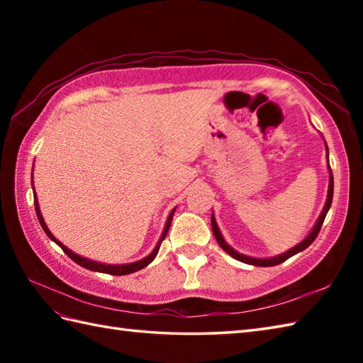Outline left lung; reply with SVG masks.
Listing matches in <instances>:
<instances>
[{"instance_id":"8db88e82","label":"left lung","mask_w":363,"mask_h":363,"mask_svg":"<svg viewBox=\"0 0 363 363\" xmlns=\"http://www.w3.org/2000/svg\"><path fill=\"white\" fill-rule=\"evenodd\" d=\"M325 145H326V142H325ZM326 162H328V169H329V187H328L326 203H325V207H323V211H321V213H320V217H318L317 223H315L312 230H311L309 234H307V237L304 238V240H301L298 245L293 246V248L287 250V251L282 252V254H277V256H273V257L262 259V257L246 256V254H242V252L235 251V250L233 248V246H229V245L226 243V240H225V238H223V235H221V233H220L218 225H217V220H215V215L212 213V218H211V223H212V233H213L215 238H217L218 245L229 254L230 257L240 260V262H243V264L256 265V267H274V265H279V264H282V262L290 259L291 256H295V254H298V252H301V251H304V250L307 248V246L312 245V242L315 240V238H317V235H318V233H320V229H321L323 221H325L326 215H328V211L330 209V204H333V196H334V176H333V169H330V165H329V148H328V145H326Z\"/></svg>"}]
</instances>
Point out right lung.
Returning <instances> with one entry per match:
<instances>
[{"label": "right lung", "instance_id": "obj_1", "mask_svg": "<svg viewBox=\"0 0 363 363\" xmlns=\"http://www.w3.org/2000/svg\"><path fill=\"white\" fill-rule=\"evenodd\" d=\"M33 186H34V184H33ZM33 190H34V187H33ZM34 206H35L37 218H38V221H40V226L43 228L45 234L48 235L54 243H57V245L60 246V248H62V251L67 254L68 257H70L72 260H74L76 264H78V265H81V267H84V268L90 269V272H99V273H106V274H117V276L129 274V273H135V272H138V269H142V268H145L146 265H150L151 262H152L154 259H156L157 252H159V248H160V243H162V240H164V238H165V237H167V234H168V229H169V225H172L173 215H174V211H176V209H173L172 212H169L168 218H167V223H165V228H164V230H162V235H160V238H159V242H157V245H156V248H154V250L148 254V256L143 257V259H140V260H137V262H133V264L112 265V264H101V262H96V260H90V259H87V257H82V256H79V254H76V252H73L72 250H68L64 243H60V242L57 240V238L51 234V230L48 229V226H46V223H45V220H43V217H42L40 207H38V201H37V196H35V190H34Z\"/></svg>", "mask_w": 363, "mask_h": 363}]
</instances>
